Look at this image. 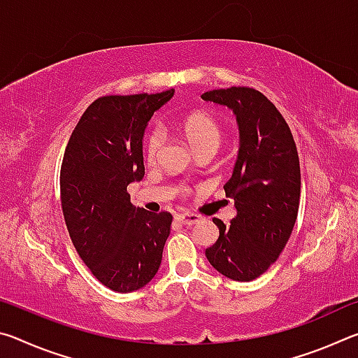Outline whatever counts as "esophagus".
Returning <instances> with one entry per match:
<instances>
[{"instance_id": "34e87169", "label": "esophagus", "mask_w": 358, "mask_h": 358, "mask_svg": "<svg viewBox=\"0 0 358 358\" xmlns=\"http://www.w3.org/2000/svg\"><path fill=\"white\" fill-rule=\"evenodd\" d=\"M177 220L181 224H185V226H192V224L199 222L201 216H197L196 213H180V215H177Z\"/></svg>"}]
</instances>
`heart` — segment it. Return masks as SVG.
<instances>
[{"label": "heart", "mask_w": 358, "mask_h": 358, "mask_svg": "<svg viewBox=\"0 0 358 358\" xmlns=\"http://www.w3.org/2000/svg\"><path fill=\"white\" fill-rule=\"evenodd\" d=\"M180 129L186 137V141L191 143V147L196 151L203 148H217L222 138L221 126L217 120L211 117L208 113H191L183 118L180 123ZM166 141V131L162 126L156 124L151 128L147 136H145L143 150L148 162H156L162 150V145ZM181 192L187 194L189 187L181 186Z\"/></svg>", "instance_id": "b5f03b06"}]
</instances>
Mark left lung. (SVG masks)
I'll use <instances>...</instances> for the list:
<instances>
[{
  "label": "left lung",
  "mask_w": 358,
  "mask_h": 358,
  "mask_svg": "<svg viewBox=\"0 0 358 358\" xmlns=\"http://www.w3.org/2000/svg\"><path fill=\"white\" fill-rule=\"evenodd\" d=\"M203 101L227 106L237 115L240 151L224 191L237 216L217 217L216 243L208 262L234 281H252L280 257L292 234L300 205V161L292 132L266 96L250 87L211 90Z\"/></svg>",
  "instance_id": "1"
}]
</instances>
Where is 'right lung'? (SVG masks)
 Here are the masks:
<instances>
[{"label":"right lung","mask_w":358,"mask_h":358,"mask_svg":"<svg viewBox=\"0 0 358 358\" xmlns=\"http://www.w3.org/2000/svg\"><path fill=\"white\" fill-rule=\"evenodd\" d=\"M172 96L173 90L102 96L83 112L66 145L59 172L66 227L93 276L115 292L153 280L171 234L172 215L136 208L128 185L145 175V126Z\"/></svg>","instance_id":"add662e5"}]
</instances>
